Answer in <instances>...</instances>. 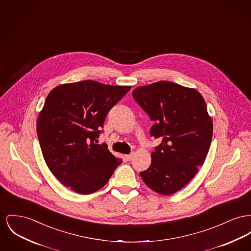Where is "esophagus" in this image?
<instances>
[{"label": "esophagus", "instance_id": "obj_1", "mask_svg": "<svg viewBox=\"0 0 251 251\" xmlns=\"http://www.w3.org/2000/svg\"><path fill=\"white\" fill-rule=\"evenodd\" d=\"M125 157L127 158V160L131 161V160L133 158V153H131V154H127V155H125Z\"/></svg>", "mask_w": 251, "mask_h": 251}]
</instances>
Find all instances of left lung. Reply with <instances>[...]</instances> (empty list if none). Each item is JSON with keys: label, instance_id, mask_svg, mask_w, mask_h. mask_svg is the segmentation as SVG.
I'll return each mask as SVG.
<instances>
[{"label": "left lung", "instance_id": "1", "mask_svg": "<svg viewBox=\"0 0 251 251\" xmlns=\"http://www.w3.org/2000/svg\"><path fill=\"white\" fill-rule=\"evenodd\" d=\"M133 97L154 121L151 135L161 139L140 176L159 194L176 193L197 174L209 150L213 124L205 100L195 89L165 80L134 89Z\"/></svg>", "mask_w": 251, "mask_h": 251}]
</instances>
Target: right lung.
Masks as SVG:
<instances>
[{
  "label": "right lung",
  "mask_w": 251,
  "mask_h": 251,
  "mask_svg": "<svg viewBox=\"0 0 251 251\" xmlns=\"http://www.w3.org/2000/svg\"><path fill=\"white\" fill-rule=\"evenodd\" d=\"M130 89L88 79L61 84L48 94L37 133L45 163L61 184L80 194L107 184L122 159L106 144H97V138L109 111Z\"/></svg>",
  "instance_id": "right-lung-1"
}]
</instances>
